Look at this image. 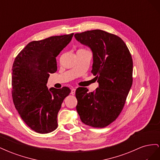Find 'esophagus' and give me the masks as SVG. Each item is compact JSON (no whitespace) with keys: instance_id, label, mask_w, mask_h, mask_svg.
<instances>
[{"instance_id":"1","label":"esophagus","mask_w":160,"mask_h":160,"mask_svg":"<svg viewBox=\"0 0 160 160\" xmlns=\"http://www.w3.org/2000/svg\"><path fill=\"white\" fill-rule=\"evenodd\" d=\"M75 91H76V88H72V89H71V95H75Z\"/></svg>"}]
</instances>
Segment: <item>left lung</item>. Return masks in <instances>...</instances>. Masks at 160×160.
<instances>
[{
    "mask_svg": "<svg viewBox=\"0 0 160 160\" xmlns=\"http://www.w3.org/2000/svg\"><path fill=\"white\" fill-rule=\"evenodd\" d=\"M74 36L91 50V72L99 83L93 92L87 88L77 89V111L83 123L105 128L120 114L132 85V55L123 41L113 34L97 29Z\"/></svg>",
    "mask_w": 160,
    "mask_h": 160,
    "instance_id": "8db88e82",
    "label": "left lung"
}]
</instances>
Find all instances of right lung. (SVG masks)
Returning a JSON list of instances; mask_svg holds the SVG:
<instances>
[{"mask_svg": "<svg viewBox=\"0 0 160 160\" xmlns=\"http://www.w3.org/2000/svg\"><path fill=\"white\" fill-rule=\"evenodd\" d=\"M73 33L32 41L14 59L12 72V96L14 107L25 123L39 133L57 128V114L70 89L51 88L47 83L57 70L56 57L69 44Z\"/></svg>", "mask_w": 160, "mask_h": 160, "instance_id": "1", "label": "right lung"}]
</instances>
